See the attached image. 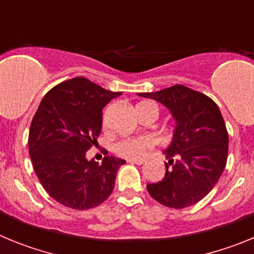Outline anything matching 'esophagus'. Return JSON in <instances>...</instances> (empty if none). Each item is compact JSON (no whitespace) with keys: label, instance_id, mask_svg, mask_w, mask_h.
<instances>
[{"label":"esophagus","instance_id":"obj_1","mask_svg":"<svg viewBox=\"0 0 254 254\" xmlns=\"http://www.w3.org/2000/svg\"><path fill=\"white\" fill-rule=\"evenodd\" d=\"M127 161L131 164H137V165H141V164L145 163V160H143V159H128Z\"/></svg>","mask_w":254,"mask_h":254}]
</instances>
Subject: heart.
Segmentation results:
<instances>
[{"label":"heart","instance_id":"heart-1","mask_svg":"<svg viewBox=\"0 0 254 254\" xmlns=\"http://www.w3.org/2000/svg\"><path fill=\"white\" fill-rule=\"evenodd\" d=\"M152 146V140L149 136L125 138L114 145L113 150L118 156L125 159H138L143 152Z\"/></svg>","mask_w":254,"mask_h":254}]
</instances>
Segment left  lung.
<instances>
[{"label":"left lung","mask_w":254,"mask_h":254,"mask_svg":"<svg viewBox=\"0 0 254 254\" xmlns=\"http://www.w3.org/2000/svg\"><path fill=\"white\" fill-rule=\"evenodd\" d=\"M137 95L163 104L176 121L172 142L163 151L165 177L147 185V192L167 207L194 205L215 187L226 165L229 136L219 107L185 85Z\"/></svg>","instance_id":"left-lung-1"}]
</instances>
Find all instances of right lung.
Returning a JSON list of instances; mask_svg holds the SVG:
<instances>
[{
  "label": "right lung",
  "instance_id": "obj_1",
  "mask_svg": "<svg viewBox=\"0 0 254 254\" xmlns=\"http://www.w3.org/2000/svg\"><path fill=\"white\" fill-rule=\"evenodd\" d=\"M122 93L85 77L61 82L48 91L29 132V154L47 193L75 210L99 206L111 196L123 159L86 158L102 131L103 108Z\"/></svg>",
  "mask_w": 254,
  "mask_h": 254
}]
</instances>
